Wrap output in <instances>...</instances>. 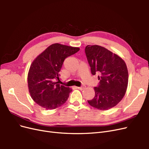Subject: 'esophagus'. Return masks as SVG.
<instances>
[{"instance_id":"obj_1","label":"esophagus","mask_w":149,"mask_h":149,"mask_svg":"<svg viewBox=\"0 0 149 149\" xmlns=\"http://www.w3.org/2000/svg\"><path fill=\"white\" fill-rule=\"evenodd\" d=\"M85 88H86L85 86H81V87H77V88L80 90H83V89H85Z\"/></svg>"}]
</instances>
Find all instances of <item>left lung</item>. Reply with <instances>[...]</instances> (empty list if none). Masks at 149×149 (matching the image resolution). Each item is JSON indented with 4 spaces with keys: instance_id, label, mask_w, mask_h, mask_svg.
<instances>
[{
    "instance_id": "8db88e82",
    "label": "left lung",
    "mask_w": 149,
    "mask_h": 149,
    "mask_svg": "<svg viewBox=\"0 0 149 149\" xmlns=\"http://www.w3.org/2000/svg\"><path fill=\"white\" fill-rule=\"evenodd\" d=\"M92 74H100L95 96L88 101L97 109L106 111L116 106L123 100L128 85V70L125 61L104 47L89 45L85 48Z\"/></svg>"
}]
</instances>
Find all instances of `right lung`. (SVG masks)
<instances>
[{
  "instance_id": "add662e5",
  "label": "right lung",
  "mask_w": 149,
  "mask_h": 149,
  "mask_svg": "<svg viewBox=\"0 0 149 149\" xmlns=\"http://www.w3.org/2000/svg\"><path fill=\"white\" fill-rule=\"evenodd\" d=\"M79 48L53 43L33 61L28 73L29 91L32 100L46 109H55L67 101L72 89L58 84L59 72L66 58Z\"/></svg>"
}]
</instances>
